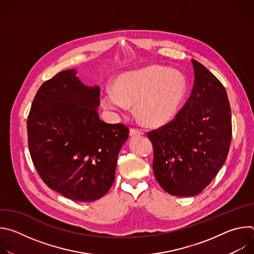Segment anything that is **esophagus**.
<instances>
[{
	"mask_svg": "<svg viewBox=\"0 0 254 254\" xmlns=\"http://www.w3.org/2000/svg\"><path fill=\"white\" fill-rule=\"evenodd\" d=\"M142 134H143V131H142V130H140V129L131 128V129L129 130V135H130L131 137L136 136V135H142Z\"/></svg>",
	"mask_w": 254,
	"mask_h": 254,
	"instance_id": "obj_1",
	"label": "esophagus"
}]
</instances>
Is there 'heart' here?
Returning <instances> with one entry per match:
<instances>
[{"instance_id":"heart-1","label":"heart","mask_w":254,"mask_h":254,"mask_svg":"<svg viewBox=\"0 0 254 254\" xmlns=\"http://www.w3.org/2000/svg\"><path fill=\"white\" fill-rule=\"evenodd\" d=\"M113 89L101 94L103 107L125 112L128 105H135L136 116L144 125L160 127L177 116L186 96L187 82L178 71L150 65L120 74Z\"/></svg>"}]
</instances>
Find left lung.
I'll use <instances>...</instances> for the list:
<instances>
[{
    "label": "left lung",
    "mask_w": 254,
    "mask_h": 254,
    "mask_svg": "<svg viewBox=\"0 0 254 254\" xmlns=\"http://www.w3.org/2000/svg\"><path fill=\"white\" fill-rule=\"evenodd\" d=\"M190 97L168 125L148 132L154 147L153 170L169 194L194 197L224 165L231 142V110L221 82L192 59Z\"/></svg>",
    "instance_id": "obj_1"
}]
</instances>
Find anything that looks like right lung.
<instances>
[{
	"label": "right lung",
	"instance_id": "add662e5",
	"mask_svg": "<svg viewBox=\"0 0 254 254\" xmlns=\"http://www.w3.org/2000/svg\"><path fill=\"white\" fill-rule=\"evenodd\" d=\"M75 69L59 72L36 93L27 122L29 151L44 183L62 196L91 202L115 182L128 128L99 119V86H87Z\"/></svg>",
	"mask_w": 254,
	"mask_h": 254
}]
</instances>
